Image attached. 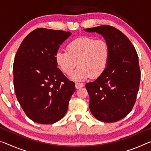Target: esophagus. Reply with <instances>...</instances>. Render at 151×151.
I'll return each instance as SVG.
<instances>
[{
  "label": "esophagus",
  "instance_id": "1",
  "mask_svg": "<svg viewBox=\"0 0 151 151\" xmlns=\"http://www.w3.org/2000/svg\"><path fill=\"white\" fill-rule=\"evenodd\" d=\"M83 83H75V87L76 88H81L83 87Z\"/></svg>",
  "mask_w": 151,
  "mask_h": 151
}]
</instances>
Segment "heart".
Returning a JSON list of instances; mask_svg holds the SVG:
<instances>
[{"instance_id":"1","label":"heart","mask_w":151,"mask_h":151,"mask_svg":"<svg viewBox=\"0 0 151 151\" xmlns=\"http://www.w3.org/2000/svg\"><path fill=\"white\" fill-rule=\"evenodd\" d=\"M65 50H58L55 59L57 65L66 75H70L77 65L79 67L70 78L81 81L91 76L97 77L104 73L108 63L109 49L104 40L89 36L76 38L68 43Z\"/></svg>"}]
</instances>
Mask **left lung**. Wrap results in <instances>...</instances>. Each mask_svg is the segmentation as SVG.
I'll return each instance as SVG.
<instances>
[{"label": "left lung", "mask_w": 151, "mask_h": 151, "mask_svg": "<svg viewBox=\"0 0 151 151\" xmlns=\"http://www.w3.org/2000/svg\"><path fill=\"white\" fill-rule=\"evenodd\" d=\"M101 34L109 49L108 63L101 75L85 87L89 95V108L98 120L115 122L132 109L139 89L138 56L128 38L109 25L85 29Z\"/></svg>", "instance_id": "obj_1"}]
</instances>
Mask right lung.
Segmentation results:
<instances>
[{
  "label": "right lung",
  "mask_w": 151,
  "mask_h": 151,
  "mask_svg": "<svg viewBox=\"0 0 151 151\" xmlns=\"http://www.w3.org/2000/svg\"><path fill=\"white\" fill-rule=\"evenodd\" d=\"M71 33L38 28L28 34L17 52L13 63L14 88L21 107L36 123L52 124L66 114L75 91L55 59L58 48Z\"/></svg>",
  "instance_id": "right-lung-1"
}]
</instances>
